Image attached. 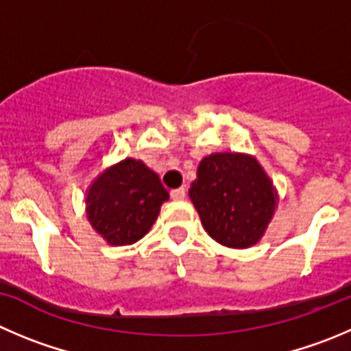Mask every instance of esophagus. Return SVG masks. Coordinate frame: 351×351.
Instances as JSON below:
<instances>
[{
    "label": "esophagus",
    "instance_id": "esophagus-1",
    "mask_svg": "<svg viewBox=\"0 0 351 351\" xmlns=\"http://www.w3.org/2000/svg\"><path fill=\"white\" fill-rule=\"evenodd\" d=\"M170 196H172L173 199H184V196H186V188H184V186H182V188L172 189V191H170Z\"/></svg>",
    "mask_w": 351,
    "mask_h": 351
}]
</instances>
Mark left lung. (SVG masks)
<instances>
[{
  "label": "left lung",
  "instance_id": "obj_1",
  "mask_svg": "<svg viewBox=\"0 0 351 351\" xmlns=\"http://www.w3.org/2000/svg\"><path fill=\"white\" fill-rule=\"evenodd\" d=\"M189 198L205 231L229 248L256 245L276 212V195L262 167L234 153L205 156Z\"/></svg>",
  "mask_w": 351,
  "mask_h": 351
}]
</instances>
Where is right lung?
Wrapping results in <instances>:
<instances>
[{"label":"right lung","mask_w":351,"mask_h":351,"mask_svg":"<svg viewBox=\"0 0 351 351\" xmlns=\"http://www.w3.org/2000/svg\"><path fill=\"white\" fill-rule=\"evenodd\" d=\"M169 193L141 160L125 158L89 186L86 205L96 232L115 246L132 245L152 229Z\"/></svg>","instance_id":"right-lung-1"}]
</instances>
